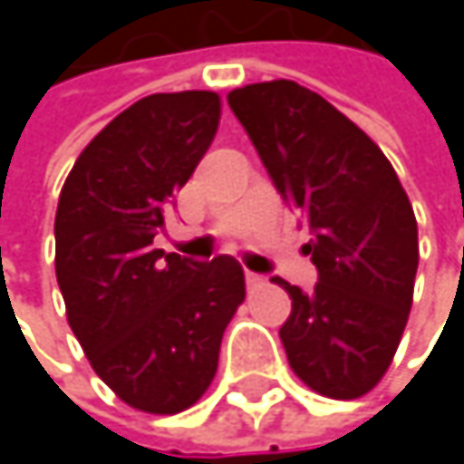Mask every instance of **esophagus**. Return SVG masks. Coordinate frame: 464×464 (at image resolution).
<instances>
[{"label":"esophagus","instance_id":"34e87169","mask_svg":"<svg viewBox=\"0 0 464 464\" xmlns=\"http://www.w3.org/2000/svg\"><path fill=\"white\" fill-rule=\"evenodd\" d=\"M244 279H246V287H257V285H263V276H260V274H255V271H246V274H244Z\"/></svg>","mask_w":464,"mask_h":464}]
</instances>
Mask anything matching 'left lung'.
<instances>
[{
	"mask_svg": "<svg viewBox=\"0 0 464 464\" xmlns=\"http://www.w3.org/2000/svg\"><path fill=\"white\" fill-rule=\"evenodd\" d=\"M274 188L309 226L314 290L274 276L293 298L279 327L290 368L324 398L352 401L387 373L409 323L417 218L379 144L320 93L271 80L228 93Z\"/></svg>",
	"mask_w": 464,
	"mask_h": 464,
	"instance_id": "8db88e82",
	"label": "left lung"
}]
</instances>
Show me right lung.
Instances as JSON below:
<instances>
[{"mask_svg": "<svg viewBox=\"0 0 464 464\" xmlns=\"http://www.w3.org/2000/svg\"><path fill=\"white\" fill-rule=\"evenodd\" d=\"M220 123L212 91L152 93L74 160L55 209V279L66 320L102 382L131 409L179 414L218 373L244 301L241 266L152 246Z\"/></svg>", "mask_w": 464, "mask_h": 464, "instance_id": "obj_1", "label": "right lung"}]
</instances>
